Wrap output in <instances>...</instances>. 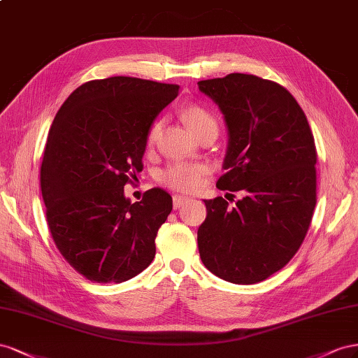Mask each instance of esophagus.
<instances>
[{"instance_id":"34e87169","label":"esophagus","mask_w":358,"mask_h":358,"mask_svg":"<svg viewBox=\"0 0 358 358\" xmlns=\"http://www.w3.org/2000/svg\"><path fill=\"white\" fill-rule=\"evenodd\" d=\"M172 201H173V208L177 210V208L185 206V203H186L187 201H190V198H189V196H182V195H173Z\"/></svg>"}]
</instances>
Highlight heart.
<instances>
[{
  "mask_svg": "<svg viewBox=\"0 0 358 358\" xmlns=\"http://www.w3.org/2000/svg\"><path fill=\"white\" fill-rule=\"evenodd\" d=\"M182 117H185L189 127L193 130V134L196 136L201 135L203 130L210 127L217 129V122L210 112L198 105H190L185 110H182ZM162 122L156 121L152 124L147 134V145L151 147L156 144V141L160 135ZM207 173V166L199 165V163H173V165L168 166L160 172V181L163 185L182 192H190L199 187L203 177Z\"/></svg>",
  "mask_w": 358,
  "mask_h": 358,
  "instance_id": "1",
  "label": "heart"
}]
</instances>
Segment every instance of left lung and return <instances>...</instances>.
I'll return each mask as SVG.
<instances>
[{
	"label": "left lung",
	"mask_w": 358,
	"mask_h": 358,
	"mask_svg": "<svg viewBox=\"0 0 358 358\" xmlns=\"http://www.w3.org/2000/svg\"><path fill=\"white\" fill-rule=\"evenodd\" d=\"M198 88L219 106L228 129L227 173L216 186L243 195L234 207L222 196L203 201L201 259L223 280L258 283L291 261L312 222V130L297 100L273 80L231 73L199 80Z\"/></svg>",
	"instance_id": "8db88e82"
}]
</instances>
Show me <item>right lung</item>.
Instances as JSON below:
<instances>
[{"mask_svg": "<svg viewBox=\"0 0 358 358\" xmlns=\"http://www.w3.org/2000/svg\"><path fill=\"white\" fill-rule=\"evenodd\" d=\"M178 90L129 76L90 80L57 112L40 186L58 250L88 280L126 282L155 258L172 198L156 187L131 202L124 186L144 168L148 130Z\"/></svg>", "mask_w": 358, "mask_h": 358, "instance_id": "right-lung-1", "label": "right lung"}]
</instances>
